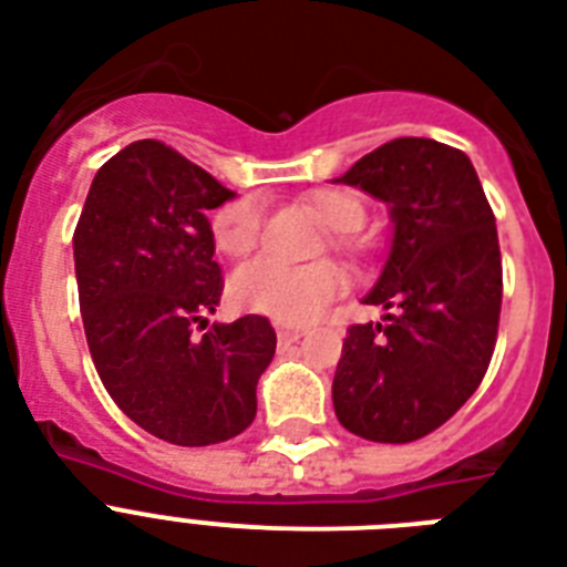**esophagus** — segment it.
I'll use <instances>...</instances> for the list:
<instances>
[{"mask_svg":"<svg viewBox=\"0 0 567 567\" xmlns=\"http://www.w3.org/2000/svg\"><path fill=\"white\" fill-rule=\"evenodd\" d=\"M276 336H279V344H297V341H300L302 336H306V329H279V332H276Z\"/></svg>","mask_w":567,"mask_h":567,"instance_id":"obj_1","label":"esophagus"}]
</instances>
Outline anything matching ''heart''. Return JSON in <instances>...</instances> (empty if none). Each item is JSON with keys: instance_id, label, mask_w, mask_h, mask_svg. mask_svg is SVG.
Masks as SVG:
<instances>
[{"instance_id": "b5f03b06", "label": "heart", "mask_w": 567, "mask_h": 567, "mask_svg": "<svg viewBox=\"0 0 567 567\" xmlns=\"http://www.w3.org/2000/svg\"><path fill=\"white\" fill-rule=\"evenodd\" d=\"M311 212L336 231V244L344 247V235L362 229L364 205L353 190L318 188L309 194ZM214 244L226 256L238 258L256 249L261 238V203L256 196H238L214 214ZM344 288V274L329 261L318 265H285L276 258H256L238 267L229 279L231 302L252 315L282 320V323H309L336 300Z\"/></svg>"}]
</instances>
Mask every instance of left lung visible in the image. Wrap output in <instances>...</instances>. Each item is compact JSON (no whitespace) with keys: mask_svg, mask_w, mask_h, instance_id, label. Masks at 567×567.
<instances>
[{"mask_svg":"<svg viewBox=\"0 0 567 567\" xmlns=\"http://www.w3.org/2000/svg\"><path fill=\"white\" fill-rule=\"evenodd\" d=\"M336 182L388 205L391 249L364 302L394 309L347 329L336 414L368 441H417L465 405L492 362L503 300L492 205L471 158L432 137H396Z\"/></svg>","mask_w":567,"mask_h":567,"instance_id":"8db88e82","label":"left lung"}]
</instances>
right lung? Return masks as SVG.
I'll list each match as a JSON object with an SVG mask.
<instances>
[{
    "instance_id": "obj_1",
    "label": "right lung",
    "mask_w": 567,
    "mask_h": 567,
    "mask_svg": "<svg viewBox=\"0 0 567 567\" xmlns=\"http://www.w3.org/2000/svg\"><path fill=\"white\" fill-rule=\"evenodd\" d=\"M231 196L162 141H135L93 176L73 235L102 385L141 430L179 447L247 430L258 377L276 353L261 315L208 327L223 291L208 212Z\"/></svg>"
}]
</instances>
